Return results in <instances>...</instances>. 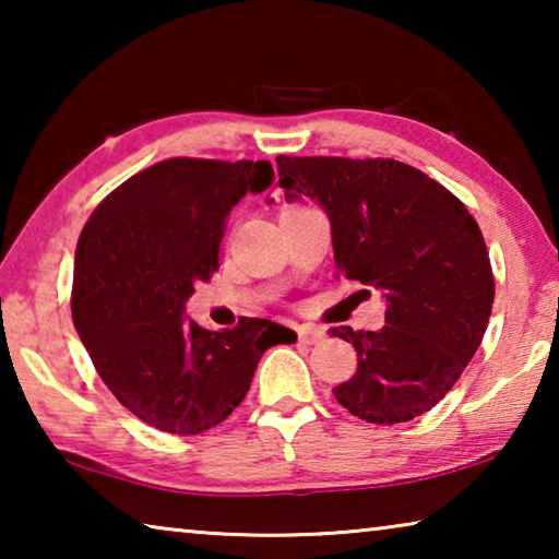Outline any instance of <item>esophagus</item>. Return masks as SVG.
I'll return each mask as SVG.
<instances>
[{
  "label": "esophagus",
  "instance_id": "34e87169",
  "mask_svg": "<svg viewBox=\"0 0 559 559\" xmlns=\"http://www.w3.org/2000/svg\"><path fill=\"white\" fill-rule=\"evenodd\" d=\"M298 337H300V343H306V345H318L325 340V330L318 325H300Z\"/></svg>",
  "mask_w": 559,
  "mask_h": 559
}]
</instances>
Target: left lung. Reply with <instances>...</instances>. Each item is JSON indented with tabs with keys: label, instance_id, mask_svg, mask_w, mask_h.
Listing matches in <instances>:
<instances>
[{
	"label": "left lung",
	"instance_id": "obj_1",
	"mask_svg": "<svg viewBox=\"0 0 559 559\" xmlns=\"http://www.w3.org/2000/svg\"><path fill=\"white\" fill-rule=\"evenodd\" d=\"M286 200L310 197L333 229L337 271L382 290L384 328H335L357 372L335 400L370 424H402L451 390L484 340L496 283L484 234L437 179L396 159L278 155Z\"/></svg>",
	"mask_w": 559,
	"mask_h": 559
}]
</instances>
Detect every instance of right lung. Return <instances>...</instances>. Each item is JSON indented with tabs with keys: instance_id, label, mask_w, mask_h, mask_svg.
<instances>
[{
	"instance_id": "1",
	"label": "right lung",
	"mask_w": 559,
	"mask_h": 559,
	"mask_svg": "<svg viewBox=\"0 0 559 559\" xmlns=\"http://www.w3.org/2000/svg\"><path fill=\"white\" fill-rule=\"evenodd\" d=\"M273 182L266 159H163L103 200L75 246L73 325L116 400L177 437L222 424L261 355L296 333L263 318L206 330L185 318L194 283L219 269L226 216Z\"/></svg>"
}]
</instances>
